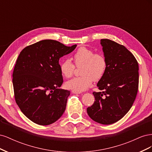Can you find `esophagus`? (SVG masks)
I'll return each mask as SVG.
<instances>
[{
    "instance_id": "34e87169",
    "label": "esophagus",
    "mask_w": 152,
    "mask_h": 152,
    "mask_svg": "<svg viewBox=\"0 0 152 152\" xmlns=\"http://www.w3.org/2000/svg\"><path fill=\"white\" fill-rule=\"evenodd\" d=\"M72 93H73V94H80L81 92H78V91H72Z\"/></svg>"
}]
</instances>
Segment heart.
I'll return each instance as SVG.
<instances>
[{
	"label": "heart",
	"mask_w": 152,
	"mask_h": 152,
	"mask_svg": "<svg viewBox=\"0 0 152 152\" xmlns=\"http://www.w3.org/2000/svg\"><path fill=\"white\" fill-rule=\"evenodd\" d=\"M75 64L80 67V76L73 78L66 82L68 89L78 92L85 91L92 85L93 80L102 79L107 69V59L102 53H95L94 50L80 47L73 55ZM61 74L66 78L71 77L75 66L70 59H65L59 65Z\"/></svg>",
	"instance_id": "1"
}]
</instances>
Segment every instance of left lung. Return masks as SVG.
<instances>
[{
    "label": "left lung",
    "mask_w": 152,
    "mask_h": 152,
    "mask_svg": "<svg viewBox=\"0 0 152 152\" xmlns=\"http://www.w3.org/2000/svg\"><path fill=\"white\" fill-rule=\"evenodd\" d=\"M107 69L93 92V104L87 108L91 119L108 125L117 122L129 111L136 99L139 85V66L136 59L123 45L101 39Z\"/></svg>",
    "instance_id": "8db88e82"
}]
</instances>
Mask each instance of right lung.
Returning <instances> with one entry per match:
<instances>
[{"instance_id": "right-lung-1", "label": "right lung", "mask_w": 152, "mask_h": 152, "mask_svg": "<svg viewBox=\"0 0 152 152\" xmlns=\"http://www.w3.org/2000/svg\"><path fill=\"white\" fill-rule=\"evenodd\" d=\"M76 46L43 40L20 53L12 73L15 98L21 111L34 123L49 125L65 112L70 92L59 89L63 79L59 59Z\"/></svg>"}]
</instances>
